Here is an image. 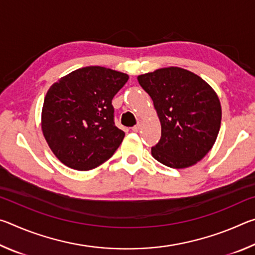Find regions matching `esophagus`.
Masks as SVG:
<instances>
[{
	"label": "esophagus",
	"mask_w": 255,
	"mask_h": 255,
	"mask_svg": "<svg viewBox=\"0 0 255 255\" xmlns=\"http://www.w3.org/2000/svg\"><path fill=\"white\" fill-rule=\"evenodd\" d=\"M140 126H141V120H138V123H137V125L136 126H133L131 129H132V131H138L140 129Z\"/></svg>",
	"instance_id": "34e87169"
}]
</instances>
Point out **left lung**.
<instances>
[{"instance_id":"8db88e82","label":"left lung","mask_w":255,"mask_h":255,"mask_svg":"<svg viewBox=\"0 0 255 255\" xmlns=\"http://www.w3.org/2000/svg\"><path fill=\"white\" fill-rule=\"evenodd\" d=\"M137 80L152 98L161 123L153 157L172 169L201 161L221 128L222 107L215 90L195 73L175 66L145 73Z\"/></svg>"}]
</instances>
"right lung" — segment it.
Listing matches in <instances>:
<instances>
[{
	"instance_id": "1",
	"label": "right lung",
	"mask_w": 255,
	"mask_h": 255,
	"mask_svg": "<svg viewBox=\"0 0 255 255\" xmlns=\"http://www.w3.org/2000/svg\"><path fill=\"white\" fill-rule=\"evenodd\" d=\"M128 79L110 68L86 66L60 77L48 89L41 130L64 165L89 171L114 155L125 132L115 126L111 101Z\"/></svg>"
}]
</instances>
